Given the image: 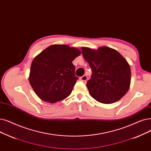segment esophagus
I'll use <instances>...</instances> for the list:
<instances>
[{"instance_id":"34e87169","label":"esophagus","mask_w":151,"mask_h":151,"mask_svg":"<svg viewBox=\"0 0 151 151\" xmlns=\"http://www.w3.org/2000/svg\"><path fill=\"white\" fill-rule=\"evenodd\" d=\"M80 80L83 81H86L88 80V77L86 75H83L80 78Z\"/></svg>"}]
</instances>
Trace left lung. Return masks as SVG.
<instances>
[{
    "instance_id": "obj_1",
    "label": "left lung",
    "mask_w": 151,
    "mask_h": 151,
    "mask_svg": "<svg viewBox=\"0 0 151 151\" xmlns=\"http://www.w3.org/2000/svg\"><path fill=\"white\" fill-rule=\"evenodd\" d=\"M92 70L86 86L90 96L103 104H112L126 94L131 83L130 67L116 50L106 46L97 50L81 47Z\"/></svg>"
}]
</instances>
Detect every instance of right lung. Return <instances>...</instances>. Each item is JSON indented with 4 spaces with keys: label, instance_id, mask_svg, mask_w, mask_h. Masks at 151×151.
Instances as JSON below:
<instances>
[{
    "label": "right lung",
    "instance_id": "right-lung-1",
    "mask_svg": "<svg viewBox=\"0 0 151 151\" xmlns=\"http://www.w3.org/2000/svg\"><path fill=\"white\" fill-rule=\"evenodd\" d=\"M80 54V50L76 48L54 44L34 58L29 81L41 99L55 103L70 96L78 79L72 62Z\"/></svg>",
    "mask_w": 151,
    "mask_h": 151
}]
</instances>
